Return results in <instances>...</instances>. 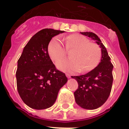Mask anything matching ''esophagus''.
Returning a JSON list of instances; mask_svg holds the SVG:
<instances>
[{
    "instance_id": "1",
    "label": "esophagus",
    "mask_w": 129,
    "mask_h": 129,
    "mask_svg": "<svg viewBox=\"0 0 129 129\" xmlns=\"http://www.w3.org/2000/svg\"><path fill=\"white\" fill-rule=\"evenodd\" d=\"M66 77H68V78H70V77H71V75L69 74H66Z\"/></svg>"
}]
</instances>
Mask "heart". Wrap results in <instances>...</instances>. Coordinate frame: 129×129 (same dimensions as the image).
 I'll return each mask as SVG.
<instances>
[{
  "mask_svg": "<svg viewBox=\"0 0 129 129\" xmlns=\"http://www.w3.org/2000/svg\"><path fill=\"white\" fill-rule=\"evenodd\" d=\"M67 52H70V60L60 61L57 63L59 70L65 72H79L85 73L91 71L98 66L101 58V49L99 45L90 42L89 40L83 36L74 34L65 38ZM50 58L57 62L66 58L67 52L61 42L57 38L50 41L48 46Z\"/></svg>",
  "mask_w": 129,
  "mask_h": 129,
  "instance_id": "b5f03b06",
  "label": "heart"
}]
</instances>
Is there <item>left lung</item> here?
Returning <instances> with one entry per match:
<instances>
[{
    "instance_id": "obj_1",
    "label": "left lung",
    "mask_w": 129,
    "mask_h": 129,
    "mask_svg": "<svg viewBox=\"0 0 129 129\" xmlns=\"http://www.w3.org/2000/svg\"><path fill=\"white\" fill-rule=\"evenodd\" d=\"M96 41L101 48V61L95 69L84 75L72 76L78 83V88L74 92L75 102L86 109H95L104 104L109 97L113 81L111 58L106 48L98 36L93 32H81Z\"/></svg>"
}]
</instances>
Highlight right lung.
Instances as JSON below:
<instances>
[{
	"label": "right lung",
	"mask_w": 129,
	"mask_h": 129,
	"mask_svg": "<svg viewBox=\"0 0 129 129\" xmlns=\"http://www.w3.org/2000/svg\"><path fill=\"white\" fill-rule=\"evenodd\" d=\"M63 32L48 28L39 31L26 45L18 60V92L31 108L45 109L52 107L59 89L68 81L64 73L56 69L48 52L52 38Z\"/></svg>",
	"instance_id": "obj_1"
}]
</instances>
